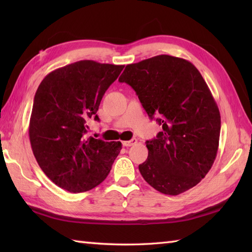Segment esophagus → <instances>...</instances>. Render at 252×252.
Wrapping results in <instances>:
<instances>
[{"label": "esophagus", "instance_id": "esophagus-1", "mask_svg": "<svg viewBox=\"0 0 252 252\" xmlns=\"http://www.w3.org/2000/svg\"><path fill=\"white\" fill-rule=\"evenodd\" d=\"M136 143H137V140H136V138H132L131 141H125V142H122V145L125 146V147H130V146L135 145Z\"/></svg>", "mask_w": 252, "mask_h": 252}]
</instances>
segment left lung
I'll return each mask as SVG.
<instances>
[{"mask_svg":"<svg viewBox=\"0 0 252 252\" xmlns=\"http://www.w3.org/2000/svg\"><path fill=\"white\" fill-rule=\"evenodd\" d=\"M119 81L162 126L146 142L148 157L138 165L144 180L172 196L197 185L215 162L221 130L220 111L198 69L183 58L158 55L126 65Z\"/></svg>","mask_w":252,"mask_h":252,"instance_id":"1","label":"left lung"}]
</instances>
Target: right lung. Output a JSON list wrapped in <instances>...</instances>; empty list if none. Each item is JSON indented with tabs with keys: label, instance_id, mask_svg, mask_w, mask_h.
I'll use <instances>...</instances> for the list:
<instances>
[{
	"label": "right lung",
	"instance_id": "add662e5",
	"mask_svg": "<svg viewBox=\"0 0 252 252\" xmlns=\"http://www.w3.org/2000/svg\"><path fill=\"white\" fill-rule=\"evenodd\" d=\"M123 65L80 61L50 72L37 88L29 123L34 157L53 183L70 192L103 182L119 155L120 142L88 137L105 92Z\"/></svg>",
	"mask_w": 252,
	"mask_h": 252
}]
</instances>
